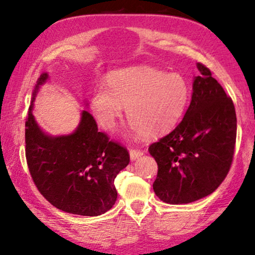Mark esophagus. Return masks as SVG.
I'll return each instance as SVG.
<instances>
[{
	"mask_svg": "<svg viewBox=\"0 0 255 255\" xmlns=\"http://www.w3.org/2000/svg\"><path fill=\"white\" fill-rule=\"evenodd\" d=\"M144 154V151H142V149H140V148H130V158H131V160H135V159H138L139 156L140 155H142Z\"/></svg>",
	"mask_w": 255,
	"mask_h": 255,
	"instance_id": "34e87169",
	"label": "esophagus"
}]
</instances>
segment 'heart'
I'll use <instances>...</instances> for the list:
<instances>
[{"instance_id":"1","label":"heart","mask_w":255,"mask_h":255,"mask_svg":"<svg viewBox=\"0 0 255 255\" xmlns=\"http://www.w3.org/2000/svg\"><path fill=\"white\" fill-rule=\"evenodd\" d=\"M189 86L179 74L152 67L127 68L108 76L107 89L99 87L90 107L103 128H114L127 107L131 128L147 137L166 133L179 123L188 101Z\"/></svg>"}]
</instances>
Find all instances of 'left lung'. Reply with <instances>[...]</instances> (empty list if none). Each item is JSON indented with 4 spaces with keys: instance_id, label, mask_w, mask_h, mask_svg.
Listing matches in <instances>:
<instances>
[{
    "instance_id": "8db88e82",
    "label": "left lung",
    "mask_w": 255,
    "mask_h": 255,
    "mask_svg": "<svg viewBox=\"0 0 255 255\" xmlns=\"http://www.w3.org/2000/svg\"><path fill=\"white\" fill-rule=\"evenodd\" d=\"M197 68L201 76L183 120L148 147L158 163L153 190L165 203L186 204L214 193L233 161L235 104L207 66L198 62Z\"/></svg>"
}]
</instances>
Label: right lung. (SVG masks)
<instances>
[{
    "mask_svg": "<svg viewBox=\"0 0 255 255\" xmlns=\"http://www.w3.org/2000/svg\"><path fill=\"white\" fill-rule=\"evenodd\" d=\"M47 80L40 75L38 87ZM30 107L25 121V156L39 193L59 210L99 216L117 200L115 177L130 162L127 147L100 132L95 118L83 111L74 133L50 137L38 128Z\"/></svg>",
    "mask_w": 255,
    "mask_h": 255,
    "instance_id": "obj_1",
    "label": "right lung"
}]
</instances>
